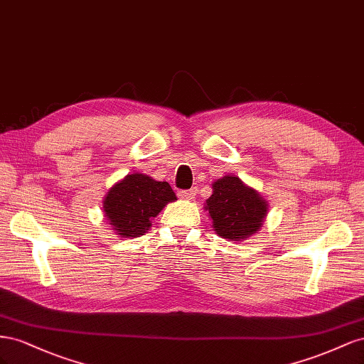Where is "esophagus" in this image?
Instances as JSON below:
<instances>
[{"label": "esophagus", "mask_w": 364, "mask_h": 364, "mask_svg": "<svg viewBox=\"0 0 364 364\" xmlns=\"http://www.w3.org/2000/svg\"><path fill=\"white\" fill-rule=\"evenodd\" d=\"M195 195H196V188L189 189V191H180V192H178L180 198H184V200H193Z\"/></svg>", "instance_id": "obj_1"}]
</instances>
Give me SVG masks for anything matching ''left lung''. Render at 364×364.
<instances>
[{"mask_svg":"<svg viewBox=\"0 0 364 364\" xmlns=\"http://www.w3.org/2000/svg\"><path fill=\"white\" fill-rule=\"evenodd\" d=\"M213 193L205 201L216 235L240 241L252 236L262 225L267 203L237 176H224L212 184Z\"/></svg>","mask_w":364,"mask_h":364,"instance_id":"left-lung-1","label":"left lung"}]
</instances>
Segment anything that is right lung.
<instances>
[{
    "label": "right lung",
    "mask_w": 364,
    "mask_h": 364,
    "mask_svg": "<svg viewBox=\"0 0 364 364\" xmlns=\"http://www.w3.org/2000/svg\"><path fill=\"white\" fill-rule=\"evenodd\" d=\"M175 200L169 183L155 181L144 173H131L111 188L103 201V212L122 237H136L146 233L152 218Z\"/></svg>",
    "instance_id": "right-lung-1"
}]
</instances>
